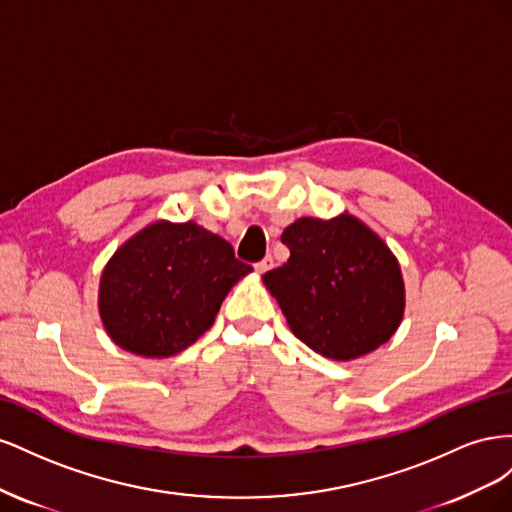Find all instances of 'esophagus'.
I'll use <instances>...</instances> for the list:
<instances>
[{
  "label": "esophagus",
  "instance_id": "1",
  "mask_svg": "<svg viewBox=\"0 0 512 512\" xmlns=\"http://www.w3.org/2000/svg\"><path fill=\"white\" fill-rule=\"evenodd\" d=\"M254 269H256L258 273H267V271H271V269H273V258H271V256H265V258H262L260 262H256Z\"/></svg>",
  "mask_w": 512,
  "mask_h": 512
}]
</instances>
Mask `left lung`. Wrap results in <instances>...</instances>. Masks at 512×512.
Instances as JSON below:
<instances>
[{
    "label": "left lung",
    "mask_w": 512,
    "mask_h": 512,
    "mask_svg": "<svg viewBox=\"0 0 512 512\" xmlns=\"http://www.w3.org/2000/svg\"><path fill=\"white\" fill-rule=\"evenodd\" d=\"M282 243L288 262L262 280L305 346L350 361L389 342L404 316V282L378 235L344 213L301 218Z\"/></svg>",
    "instance_id": "obj_1"
}]
</instances>
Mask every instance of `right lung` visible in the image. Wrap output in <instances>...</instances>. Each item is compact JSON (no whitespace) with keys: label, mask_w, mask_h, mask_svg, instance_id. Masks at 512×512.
<instances>
[{"label":"right lung","mask_w":512,"mask_h":512,"mask_svg":"<svg viewBox=\"0 0 512 512\" xmlns=\"http://www.w3.org/2000/svg\"><path fill=\"white\" fill-rule=\"evenodd\" d=\"M252 267L194 222H156L121 245L100 282V316L113 342L141 356L192 346L228 290Z\"/></svg>","instance_id":"1"}]
</instances>
